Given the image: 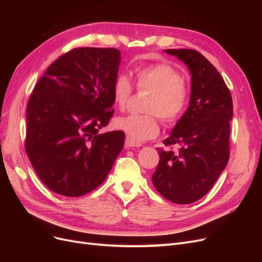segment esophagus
<instances>
[{"mask_svg": "<svg viewBox=\"0 0 262 262\" xmlns=\"http://www.w3.org/2000/svg\"><path fill=\"white\" fill-rule=\"evenodd\" d=\"M140 146H142L140 142L134 141V140L130 139L129 137L125 139V147H140Z\"/></svg>", "mask_w": 262, "mask_h": 262, "instance_id": "34e87169", "label": "esophagus"}]
</instances>
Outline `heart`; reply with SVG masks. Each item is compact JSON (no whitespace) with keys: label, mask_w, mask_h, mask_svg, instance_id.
<instances>
[{"label":"heart","mask_w":262,"mask_h":262,"mask_svg":"<svg viewBox=\"0 0 262 262\" xmlns=\"http://www.w3.org/2000/svg\"><path fill=\"white\" fill-rule=\"evenodd\" d=\"M137 87L150 93L144 115H126L115 120L117 129L130 139L141 142L155 138L160 133L158 116L166 124L176 123L185 114L189 102V91L184 77L166 63H155L136 70ZM132 83L123 73L118 74L113 85L115 106L123 109L132 94Z\"/></svg>","instance_id":"1"}]
</instances>
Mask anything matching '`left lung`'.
Listing matches in <instances>:
<instances>
[{
  "label": "left lung",
  "mask_w": 262,
  "mask_h": 262,
  "mask_svg": "<svg viewBox=\"0 0 262 262\" xmlns=\"http://www.w3.org/2000/svg\"><path fill=\"white\" fill-rule=\"evenodd\" d=\"M191 74L189 107L163 142L172 149L158 150L160 162L152 176L156 190L178 204L195 202L215 184L229 158V122L233 100L219 71L201 53L167 49Z\"/></svg>",
  "instance_id": "obj_1"
}]
</instances>
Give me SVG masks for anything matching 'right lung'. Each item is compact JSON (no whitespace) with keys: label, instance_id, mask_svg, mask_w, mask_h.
Instances as JSON below:
<instances>
[{"label":"right lung","instance_id":"obj_1","mask_svg":"<svg viewBox=\"0 0 262 262\" xmlns=\"http://www.w3.org/2000/svg\"><path fill=\"white\" fill-rule=\"evenodd\" d=\"M120 59L115 48H75L55 60L35 86L27 105L26 153L55 193L93 191L123 148L124 132L98 134L115 113Z\"/></svg>","mask_w":262,"mask_h":262}]
</instances>
